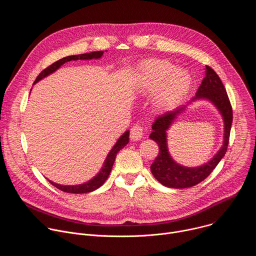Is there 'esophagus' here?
Returning a JSON list of instances; mask_svg holds the SVG:
<instances>
[{"instance_id": "34e87169", "label": "esophagus", "mask_w": 256, "mask_h": 256, "mask_svg": "<svg viewBox=\"0 0 256 256\" xmlns=\"http://www.w3.org/2000/svg\"><path fill=\"white\" fill-rule=\"evenodd\" d=\"M144 136V130L140 126H134L130 130V138L132 140H138Z\"/></svg>"}]
</instances>
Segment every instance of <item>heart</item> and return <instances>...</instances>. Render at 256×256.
I'll return each instance as SVG.
<instances>
[{
  "label": "heart",
  "instance_id": "b5f03b06",
  "mask_svg": "<svg viewBox=\"0 0 256 256\" xmlns=\"http://www.w3.org/2000/svg\"><path fill=\"white\" fill-rule=\"evenodd\" d=\"M142 93H154V106L167 110L182 101L190 92L192 77L186 68H175L165 60H147L140 64L136 77Z\"/></svg>",
  "mask_w": 256,
  "mask_h": 256
}]
</instances>
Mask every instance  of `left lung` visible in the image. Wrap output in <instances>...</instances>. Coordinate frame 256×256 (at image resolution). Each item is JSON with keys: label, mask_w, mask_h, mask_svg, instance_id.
Here are the masks:
<instances>
[{"label": "left lung", "mask_w": 256, "mask_h": 256, "mask_svg": "<svg viewBox=\"0 0 256 256\" xmlns=\"http://www.w3.org/2000/svg\"><path fill=\"white\" fill-rule=\"evenodd\" d=\"M200 98L210 100L222 116L224 122V140L220 150L210 162L198 168H186L178 164L170 157L166 144V130L190 102ZM232 120V107L226 89L216 72L206 66V77L198 89L196 96L188 101L186 105L180 106L172 112L158 116L153 122V132L149 138L158 144L160 149L158 157L151 165V171L154 177L161 184L170 188H186L198 184L210 174L225 156L229 144Z\"/></svg>", "instance_id": "obj_1"}]
</instances>
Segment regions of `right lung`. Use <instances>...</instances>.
Returning a JSON list of instances; mask_svg holds the SVG:
<instances>
[{"label":"right lung","instance_id":"1","mask_svg":"<svg viewBox=\"0 0 256 256\" xmlns=\"http://www.w3.org/2000/svg\"><path fill=\"white\" fill-rule=\"evenodd\" d=\"M103 54H104V52L100 50V52H89V54L68 56L62 58L58 60V62H54L52 64H50V66H48L46 68H44L40 72V74L38 76V78H36V80L34 81V84H36L38 82H40V80H42L44 78L52 74V72H54L64 64H66L68 62L78 60H99L103 56ZM128 140H130V130H126L120 136V138L116 140V142L114 144V146L112 147V149L110 150V152L108 153L100 171L92 179L88 180L87 182H84V184H78V186H64V184H56V182H54L52 180H48V181L54 188L64 192H68V194H87V192H94L95 190L99 188L104 184L105 180L109 176V174H110L118 153L124 147V146H126L128 144Z\"/></svg>","mask_w":256,"mask_h":256}]
</instances>
